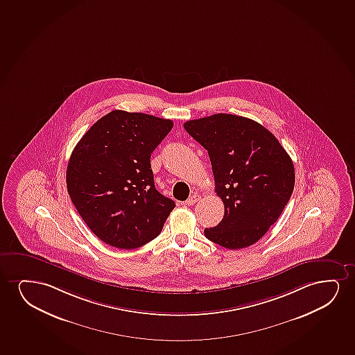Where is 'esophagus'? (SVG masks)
Instances as JSON below:
<instances>
[{
    "mask_svg": "<svg viewBox=\"0 0 355 355\" xmlns=\"http://www.w3.org/2000/svg\"><path fill=\"white\" fill-rule=\"evenodd\" d=\"M200 198H201V196L200 195H193V196H190L187 201H185V205H188V206H193V205H195V203L198 202L200 201Z\"/></svg>",
    "mask_w": 355,
    "mask_h": 355,
    "instance_id": "1",
    "label": "esophagus"
}]
</instances>
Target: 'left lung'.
I'll return each instance as SVG.
<instances>
[{"label": "left lung", "instance_id": "left-lung-1", "mask_svg": "<svg viewBox=\"0 0 355 355\" xmlns=\"http://www.w3.org/2000/svg\"><path fill=\"white\" fill-rule=\"evenodd\" d=\"M208 152L223 220L205 229L208 240L241 249L258 242L276 223L294 190V164L273 135L254 120L218 114L184 123Z\"/></svg>", "mask_w": 355, "mask_h": 355}]
</instances>
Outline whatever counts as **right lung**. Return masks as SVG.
<instances>
[{"mask_svg":"<svg viewBox=\"0 0 355 355\" xmlns=\"http://www.w3.org/2000/svg\"><path fill=\"white\" fill-rule=\"evenodd\" d=\"M172 128L170 119L116 110L74 147L66 171L69 198L105 243L139 248L162 232L175 203L155 189L150 154Z\"/></svg>","mask_w":355,"mask_h":355,"instance_id":"1","label":"right lung"}]
</instances>
